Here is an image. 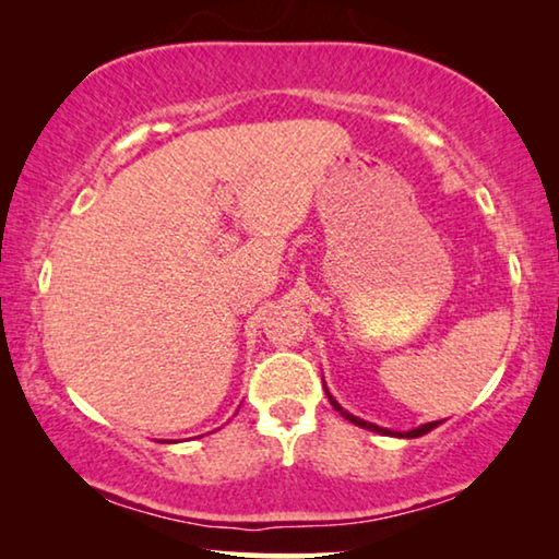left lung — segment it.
I'll return each mask as SVG.
<instances>
[{
  "mask_svg": "<svg viewBox=\"0 0 559 559\" xmlns=\"http://www.w3.org/2000/svg\"><path fill=\"white\" fill-rule=\"evenodd\" d=\"M328 392V390H325ZM328 400H330V404H333V409H337L340 414L345 416L347 421H353L355 427H362V429H370V431H377V433H386V437H402V439H416V437H424V433H429L431 429H437L441 421H429V424H421V427H416V429H412V431H390V429H382V427H377V424H370V421H365V419H359V416H355V414H349V412H345L343 406H340L333 396H330V392H328Z\"/></svg>",
  "mask_w": 559,
  "mask_h": 559,
  "instance_id": "left-lung-1",
  "label": "left lung"
}]
</instances>
